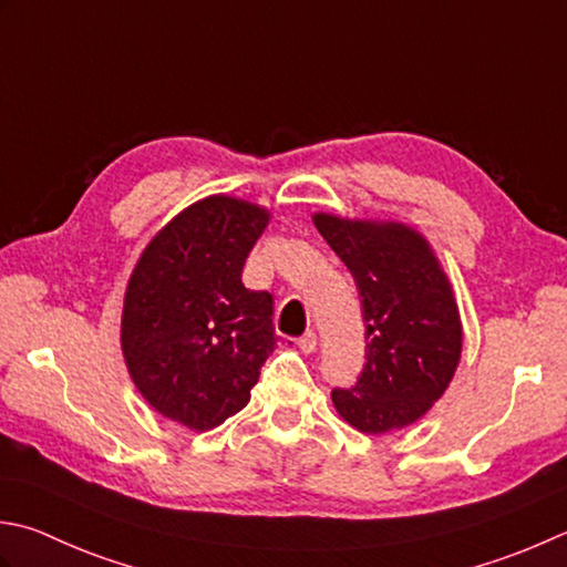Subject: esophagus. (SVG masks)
<instances>
[{"instance_id": "esophagus-1", "label": "esophagus", "mask_w": 567, "mask_h": 567, "mask_svg": "<svg viewBox=\"0 0 567 567\" xmlns=\"http://www.w3.org/2000/svg\"><path fill=\"white\" fill-rule=\"evenodd\" d=\"M297 347L302 349L305 353H312V351L317 349V334H315V331H312V329L305 331V334L297 339Z\"/></svg>"}]
</instances>
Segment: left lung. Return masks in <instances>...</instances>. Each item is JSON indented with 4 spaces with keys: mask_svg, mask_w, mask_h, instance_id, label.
<instances>
[{
    "mask_svg": "<svg viewBox=\"0 0 567 567\" xmlns=\"http://www.w3.org/2000/svg\"><path fill=\"white\" fill-rule=\"evenodd\" d=\"M317 230L353 275L365 321V363L351 388H334L339 415L361 432L423 417L445 393L462 353L452 287L427 240L401 224L315 216Z\"/></svg>",
    "mask_w": 567,
    "mask_h": 567,
    "instance_id": "1",
    "label": "left lung"
}]
</instances>
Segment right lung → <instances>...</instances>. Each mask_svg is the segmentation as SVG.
Instances as JSON below:
<instances>
[{
    "instance_id": "obj_1",
    "label": "right lung",
    "mask_w": 567,
    "mask_h": 567,
    "mask_svg": "<svg viewBox=\"0 0 567 567\" xmlns=\"http://www.w3.org/2000/svg\"><path fill=\"white\" fill-rule=\"evenodd\" d=\"M268 220L208 196L152 238L130 277L122 353L144 401L174 423L202 432L236 415L275 349L272 295L240 280Z\"/></svg>"
}]
</instances>
